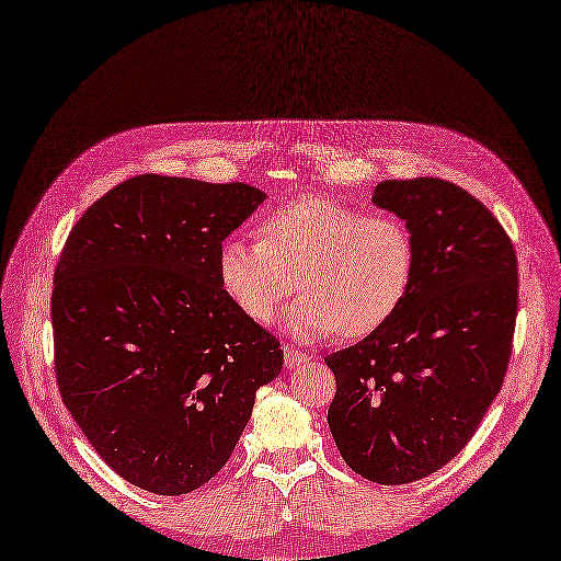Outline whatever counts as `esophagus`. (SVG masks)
I'll use <instances>...</instances> for the list:
<instances>
[{
    "mask_svg": "<svg viewBox=\"0 0 561 561\" xmlns=\"http://www.w3.org/2000/svg\"><path fill=\"white\" fill-rule=\"evenodd\" d=\"M304 362H308V356L301 350H294V347L284 350V366H287V368H296Z\"/></svg>",
    "mask_w": 561,
    "mask_h": 561,
    "instance_id": "obj_1",
    "label": "esophagus"
}]
</instances>
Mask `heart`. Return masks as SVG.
<instances>
[{"label":"heart","instance_id":"1","mask_svg":"<svg viewBox=\"0 0 561 561\" xmlns=\"http://www.w3.org/2000/svg\"><path fill=\"white\" fill-rule=\"evenodd\" d=\"M414 267L408 224L325 197L289 202L265 217L260 241L231 236L219 248L221 289L253 323H272L299 279L304 296L284 320L294 337L371 335L398 313Z\"/></svg>","mask_w":561,"mask_h":561}]
</instances>
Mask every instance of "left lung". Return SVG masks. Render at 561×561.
I'll use <instances>...</instances> for the list:
<instances>
[{
  "label": "left lung",
  "instance_id": "1",
  "mask_svg": "<svg viewBox=\"0 0 561 561\" xmlns=\"http://www.w3.org/2000/svg\"><path fill=\"white\" fill-rule=\"evenodd\" d=\"M371 202L408 224L416 267L398 313L325 359L328 424L356 474L408 484L456 458L502 390L518 265L494 214L448 181H383Z\"/></svg>",
  "mask_w": 561,
  "mask_h": 561
}]
</instances>
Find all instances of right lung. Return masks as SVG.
Returning a JSON list of instances; mask_svg holds the SVG:
<instances>
[{"label":"right lung","instance_id":"obj_1","mask_svg":"<svg viewBox=\"0 0 561 561\" xmlns=\"http://www.w3.org/2000/svg\"><path fill=\"white\" fill-rule=\"evenodd\" d=\"M265 193L137 175L75 224L53 289L55 371L69 414L139 490L178 496L217 474L282 371L277 337L238 311L219 248Z\"/></svg>","mask_w":561,"mask_h":561}]
</instances>
